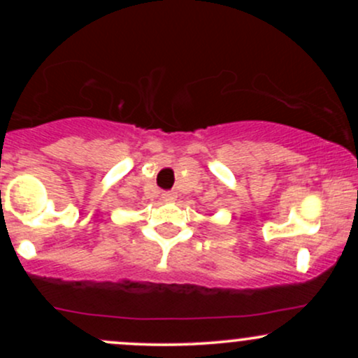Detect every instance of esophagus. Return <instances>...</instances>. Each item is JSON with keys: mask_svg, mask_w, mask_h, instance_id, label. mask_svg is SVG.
Instances as JSON below:
<instances>
[{"mask_svg": "<svg viewBox=\"0 0 358 358\" xmlns=\"http://www.w3.org/2000/svg\"><path fill=\"white\" fill-rule=\"evenodd\" d=\"M163 202H175L176 200V192H163L162 193Z\"/></svg>", "mask_w": 358, "mask_h": 358, "instance_id": "1", "label": "esophagus"}]
</instances>
